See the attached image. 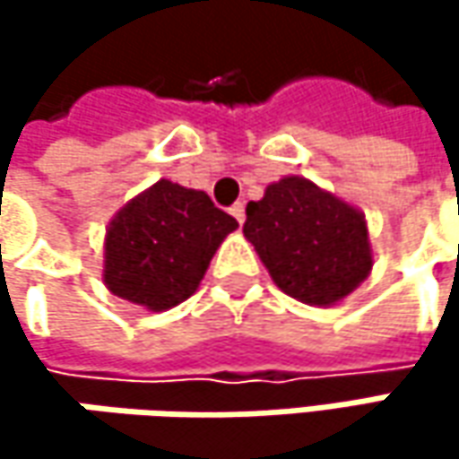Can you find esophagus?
<instances>
[{"mask_svg": "<svg viewBox=\"0 0 459 459\" xmlns=\"http://www.w3.org/2000/svg\"><path fill=\"white\" fill-rule=\"evenodd\" d=\"M230 215H233L238 223H244V204H241V202H236V204L230 207Z\"/></svg>", "mask_w": 459, "mask_h": 459, "instance_id": "1", "label": "esophagus"}]
</instances>
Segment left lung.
<instances>
[{"label":"left lung","mask_w":459,"mask_h":459,"mask_svg":"<svg viewBox=\"0 0 459 459\" xmlns=\"http://www.w3.org/2000/svg\"><path fill=\"white\" fill-rule=\"evenodd\" d=\"M244 236L276 287L308 306L342 300L372 268L364 215L306 178H284L249 202Z\"/></svg>","instance_id":"8db88e82"}]
</instances>
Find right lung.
Instances as JSON below:
<instances>
[{
    "label": "right lung",
    "instance_id": "1",
    "mask_svg": "<svg viewBox=\"0 0 459 459\" xmlns=\"http://www.w3.org/2000/svg\"><path fill=\"white\" fill-rule=\"evenodd\" d=\"M236 226L204 191L159 180L114 218L103 279L114 295L167 311L196 292L215 249Z\"/></svg>",
    "mask_w": 459,
    "mask_h": 459
}]
</instances>
